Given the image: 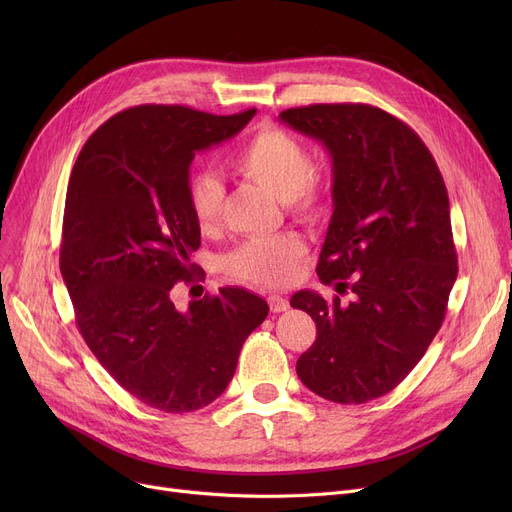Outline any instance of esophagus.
Segmentation results:
<instances>
[{
	"label": "esophagus",
	"mask_w": 512,
	"mask_h": 512,
	"mask_svg": "<svg viewBox=\"0 0 512 512\" xmlns=\"http://www.w3.org/2000/svg\"><path fill=\"white\" fill-rule=\"evenodd\" d=\"M267 303H270V309H272L274 313H282V311H288V309H290L288 299L280 297V294H272V297H267Z\"/></svg>",
	"instance_id": "obj_1"
}]
</instances>
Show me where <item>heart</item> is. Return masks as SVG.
I'll return each instance as SVG.
<instances>
[{
    "instance_id": "obj_1",
    "label": "heart",
    "mask_w": 512,
    "mask_h": 512,
    "mask_svg": "<svg viewBox=\"0 0 512 512\" xmlns=\"http://www.w3.org/2000/svg\"><path fill=\"white\" fill-rule=\"evenodd\" d=\"M230 164L240 176L261 184L303 218L321 209L324 186L311 170L309 151L282 128H259L232 153ZM188 205L197 226L209 230L222 213V184L207 174L195 176L188 186ZM303 255L305 242L297 234L261 236L236 247L224 259V270L251 284L282 286L294 276Z\"/></svg>"
}]
</instances>
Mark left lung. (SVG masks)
Returning <instances> with one entry per match:
<instances>
[{"label":"left lung","instance_id":"left-lung-1","mask_svg":"<svg viewBox=\"0 0 512 512\" xmlns=\"http://www.w3.org/2000/svg\"><path fill=\"white\" fill-rule=\"evenodd\" d=\"M280 122L332 157V220L317 276L344 305L313 290L292 294L317 338L297 361L317 396L361 405L394 390L438 334L456 280L446 184L405 122L365 103L292 107Z\"/></svg>","mask_w":512,"mask_h":512}]
</instances>
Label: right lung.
<instances>
[{"instance_id":"1","label":"right lung","mask_w":512,"mask_h":512,"mask_svg":"<svg viewBox=\"0 0 512 512\" xmlns=\"http://www.w3.org/2000/svg\"><path fill=\"white\" fill-rule=\"evenodd\" d=\"M253 116L130 107L91 134L70 174L60 270L76 326L107 373L157 411L188 413L218 398L270 311L238 286L184 311L172 301L176 282L195 280L201 245L188 170Z\"/></svg>"}]
</instances>
